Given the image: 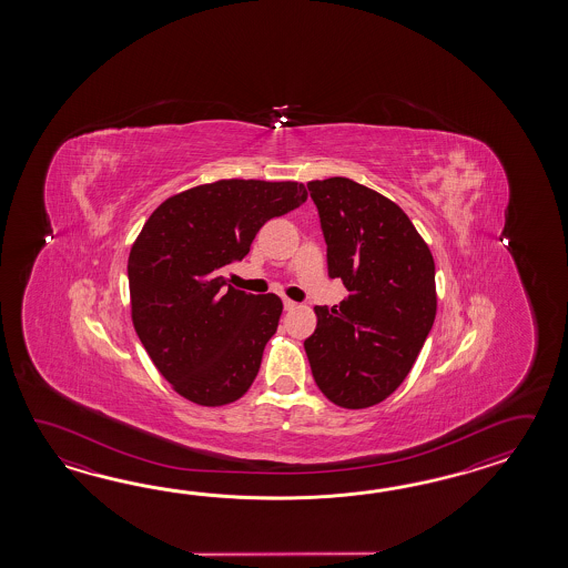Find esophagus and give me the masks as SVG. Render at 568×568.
I'll return each mask as SVG.
<instances>
[{"label":"esophagus","mask_w":568,"mask_h":568,"mask_svg":"<svg viewBox=\"0 0 568 568\" xmlns=\"http://www.w3.org/2000/svg\"><path fill=\"white\" fill-rule=\"evenodd\" d=\"M292 308H296V302L284 298V311H292Z\"/></svg>","instance_id":"obj_1"}]
</instances>
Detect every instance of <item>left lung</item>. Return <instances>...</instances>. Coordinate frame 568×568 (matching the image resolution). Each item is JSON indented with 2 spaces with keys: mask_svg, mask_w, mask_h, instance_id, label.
I'll return each instance as SVG.
<instances>
[{
  "mask_svg": "<svg viewBox=\"0 0 568 568\" xmlns=\"http://www.w3.org/2000/svg\"><path fill=\"white\" fill-rule=\"evenodd\" d=\"M318 209L328 276L349 296L314 306L304 341L314 382L341 408L386 399L404 382L436 316L435 260L408 215L384 194L333 176L306 184Z\"/></svg>",
  "mask_w": 568,
  "mask_h": 568,
  "instance_id": "1",
  "label": "left lung"
}]
</instances>
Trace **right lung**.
Wrapping results in <instances>:
<instances>
[{
    "mask_svg": "<svg viewBox=\"0 0 568 568\" xmlns=\"http://www.w3.org/2000/svg\"><path fill=\"white\" fill-rule=\"evenodd\" d=\"M306 196L301 182L231 179L174 194L145 221L128 260L133 328L182 398L225 406L254 384L282 301L233 288L223 270Z\"/></svg>",
    "mask_w": 568,
    "mask_h": 568,
    "instance_id": "obj_1",
    "label": "right lung"
}]
</instances>
